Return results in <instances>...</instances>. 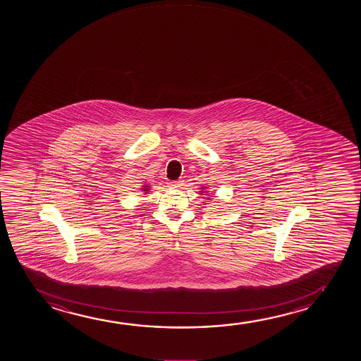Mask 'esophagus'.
<instances>
[{
    "mask_svg": "<svg viewBox=\"0 0 361 361\" xmlns=\"http://www.w3.org/2000/svg\"><path fill=\"white\" fill-rule=\"evenodd\" d=\"M170 185H171V188H181L183 185V181L178 180V181H175V183H170Z\"/></svg>",
    "mask_w": 361,
    "mask_h": 361,
    "instance_id": "esophagus-1",
    "label": "esophagus"
}]
</instances>
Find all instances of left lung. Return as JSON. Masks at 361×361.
<instances>
[{"instance_id":"8db88e82","label":"left lung","mask_w":361,"mask_h":361,"mask_svg":"<svg viewBox=\"0 0 361 361\" xmlns=\"http://www.w3.org/2000/svg\"><path fill=\"white\" fill-rule=\"evenodd\" d=\"M202 188V190H203V188ZM200 192L204 193V191H200ZM206 192H207V191H206ZM208 200H211V198H208Z\"/></svg>"}]
</instances>
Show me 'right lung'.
Instances as JSON below:
<instances>
[{
    "mask_svg": "<svg viewBox=\"0 0 361 361\" xmlns=\"http://www.w3.org/2000/svg\"><path fill=\"white\" fill-rule=\"evenodd\" d=\"M149 190H150V186H149L148 183H145L144 186H142V191H143L144 193H148Z\"/></svg>",
    "mask_w": 361,
    "mask_h": 361,
    "instance_id": "obj_1",
    "label": "right lung"
}]
</instances>
